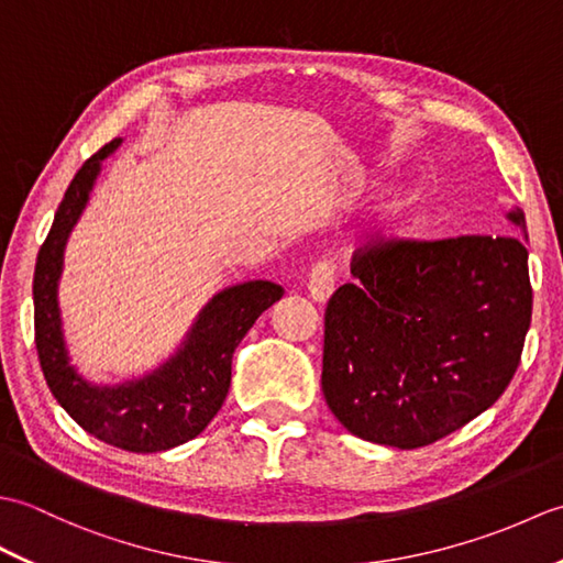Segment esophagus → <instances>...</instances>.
<instances>
[{
	"label": "esophagus",
	"mask_w": 563,
	"mask_h": 563,
	"mask_svg": "<svg viewBox=\"0 0 563 563\" xmlns=\"http://www.w3.org/2000/svg\"><path fill=\"white\" fill-rule=\"evenodd\" d=\"M333 288H336V275H333V266L329 261H317L312 266V273H309V283L307 290L312 295L314 302H327Z\"/></svg>",
	"instance_id": "34e87169"
}]
</instances>
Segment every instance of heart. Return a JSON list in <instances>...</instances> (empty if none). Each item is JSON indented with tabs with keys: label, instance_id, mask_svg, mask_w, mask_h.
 Masks as SVG:
<instances>
[{
	"label": "heart",
	"instance_id": "heart-1",
	"mask_svg": "<svg viewBox=\"0 0 563 563\" xmlns=\"http://www.w3.org/2000/svg\"><path fill=\"white\" fill-rule=\"evenodd\" d=\"M428 198V188L421 178H409L401 186L391 188L377 202V208L369 218V232L379 239H394L411 230L418 212L423 210Z\"/></svg>",
	"mask_w": 563,
	"mask_h": 563
}]
</instances>
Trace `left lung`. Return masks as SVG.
I'll use <instances>...</instances> for the list:
<instances>
[{
    "mask_svg": "<svg viewBox=\"0 0 563 563\" xmlns=\"http://www.w3.org/2000/svg\"><path fill=\"white\" fill-rule=\"evenodd\" d=\"M525 232V212H508ZM528 239V234H525ZM520 236L375 242L331 295L321 389L349 433L399 450L460 430L506 391L532 317Z\"/></svg>",
    "mask_w": 563,
    "mask_h": 563,
    "instance_id": "obj_1",
    "label": "left lung"
}]
</instances>
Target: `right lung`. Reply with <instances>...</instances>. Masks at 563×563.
Wrapping results in <instances>:
<instances>
[{"mask_svg": "<svg viewBox=\"0 0 563 563\" xmlns=\"http://www.w3.org/2000/svg\"><path fill=\"white\" fill-rule=\"evenodd\" d=\"M121 137L84 162L59 202L33 275L35 349L47 387L75 421L103 442L128 452H164L200 435L222 409L232 382V355L246 331L283 297L271 280H249L212 295L200 309L178 351L157 369L123 385L99 387L69 365L57 283L69 232L75 230L101 162L121 145Z\"/></svg>", "mask_w": 563, "mask_h": 563, "instance_id": "1", "label": "right lung"}]
</instances>
